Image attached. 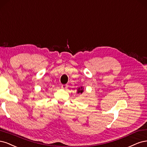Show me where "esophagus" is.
Here are the masks:
<instances>
[{"mask_svg":"<svg viewBox=\"0 0 147 147\" xmlns=\"http://www.w3.org/2000/svg\"><path fill=\"white\" fill-rule=\"evenodd\" d=\"M61 88H63V89H66V88H67V87H68V85H67V84H63V85H61Z\"/></svg>","mask_w":147,"mask_h":147,"instance_id":"esophagus-1","label":"esophagus"}]
</instances>
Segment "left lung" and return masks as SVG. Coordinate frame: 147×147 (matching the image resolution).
Instances as JSON below:
<instances>
[{"label": "left lung", "mask_w": 147, "mask_h": 147, "mask_svg": "<svg viewBox=\"0 0 147 147\" xmlns=\"http://www.w3.org/2000/svg\"><path fill=\"white\" fill-rule=\"evenodd\" d=\"M78 93L80 92V93H82L83 92V91H84L83 89H82V87H80V88H79V89L78 90Z\"/></svg>", "instance_id": "8db88e82"}]
</instances>
